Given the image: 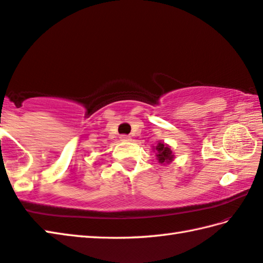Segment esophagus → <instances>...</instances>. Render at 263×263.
<instances>
[{"label":"esophagus","mask_w":263,"mask_h":263,"mask_svg":"<svg viewBox=\"0 0 263 263\" xmlns=\"http://www.w3.org/2000/svg\"><path fill=\"white\" fill-rule=\"evenodd\" d=\"M121 140L122 141H130L131 140V137L130 136H126V135H123V136H121Z\"/></svg>","instance_id":"obj_1"}]
</instances>
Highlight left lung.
<instances>
[{"label":"left lung","instance_id":"left-lung-1","mask_svg":"<svg viewBox=\"0 0 263 263\" xmlns=\"http://www.w3.org/2000/svg\"><path fill=\"white\" fill-rule=\"evenodd\" d=\"M156 151V156L160 163H170L174 160V153L171 148L165 145L164 142H159L157 146L154 148Z\"/></svg>","mask_w":263,"mask_h":263}]
</instances>
